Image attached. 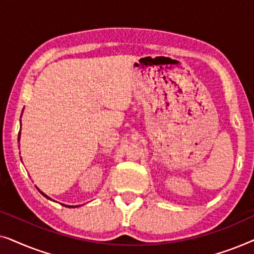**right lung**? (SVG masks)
Returning a JSON list of instances; mask_svg holds the SVG:
<instances>
[{
	"label": "right lung",
	"mask_w": 254,
	"mask_h": 254,
	"mask_svg": "<svg viewBox=\"0 0 254 254\" xmlns=\"http://www.w3.org/2000/svg\"><path fill=\"white\" fill-rule=\"evenodd\" d=\"M18 140H19V137H18ZM41 194H43V195H44V196H46V197H47V199H50V197H48L47 195H45V194H44L43 192H41ZM65 207H71V206H67V204H65ZM76 207H77V206H76Z\"/></svg>",
	"instance_id": "1"
}]
</instances>
